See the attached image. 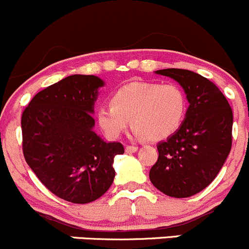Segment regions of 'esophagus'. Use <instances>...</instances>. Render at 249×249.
<instances>
[{
    "mask_svg": "<svg viewBox=\"0 0 249 249\" xmlns=\"http://www.w3.org/2000/svg\"><path fill=\"white\" fill-rule=\"evenodd\" d=\"M138 151V147L136 146H125V152L127 153H135Z\"/></svg>",
    "mask_w": 249,
    "mask_h": 249,
    "instance_id": "esophagus-1",
    "label": "esophagus"
}]
</instances>
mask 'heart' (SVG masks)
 Masks as SVG:
<instances>
[{
	"instance_id": "1",
	"label": "heart",
	"mask_w": 249,
	"mask_h": 249,
	"mask_svg": "<svg viewBox=\"0 0 249 249\" xmlns=\"http://www.w3.org/2000/svg\"><path fill=\"white\" fill-rule=\"evenodd\" d=\"M110 102L101 106L96 116L111 139L119 138L130 121L136 138L162 140L177 132L188 110L185 92L173 83H130L116 90Z\"/></svg>"
}]
</instances>
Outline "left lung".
Segmentation results:
<instances>
[{"label": "left lung", "mask_w": 249, "mask_h": 249, "mask_svg": "<svg viewBox=\"0 0 249 249\" xmlns=\"http://www.w3.org/2000/svg\"><path fill=\"white\" fill-rule=\"evenodd\" d=\"M156 73L178 82L190 106L177 132L157 145L159 157L149 179L162 194L185 198L207 188L223 166L231 148L232 111L220 89L196 72Z\"/></svg>", "instance_id": "1"}]
</instances>
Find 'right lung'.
I'll use <instances>...</instances> for the list:
<instances>
[{
    "label": "right lung",
    "mask_w": 249,
    "mask_h": 249,
    "mask_svg": "<svg viewBox=\"0 0 249 249\" xmlns=\"http://www.w3.org/2000/svg\"><path fill=\"white\" fill-rule=\"evenodd\" d=\"M104 82L72 74L36 93L21 117L26 162L52 194L85 204L108 191L115 178L120 142L93 132V106Z\"/></svg>",
    "instance_id": "1"
}]
</instances>
